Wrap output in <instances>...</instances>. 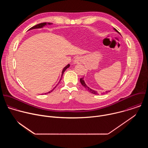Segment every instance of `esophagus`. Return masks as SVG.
Here are the masks:
<instances>
[{"instance_id": "1", "label": "esophagus", "mask_w": 148, "mask_h": 148, "mask_svg": "<svg viewBox=\"0 0 148 148\" xmlns=\"http://www.w3.org/2000/svg\"><path fill=\"white\" fill-rule=\"evenodd\" d=\"M82 61H83V59L82 57H78L74 59L73 62L75 64H81V63L82 62Z\"/></svg>"}]
</instances>
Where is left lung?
I'll return each mask as SVG.
<instances>
[{"label":"left lung","instance_id":"left-lung-1","mask_svg":"<svg viewBox=\"0 0 148 148\" xmlns=\"http://www.w3.org/2000/svg\"><path fill=\"white\" fill-rule=\"evenodd\" d=\"M114 30L116 32H117L118 33H119V34H121L120 33H119V32L116 29H115V28H114ZM84 77H83V78H80V82H81V84H82V86H84V88H85L87 90H88L90 92H91V93H92V94H98V92L97 91H95V90H92V89H91V88H90L87 84H86V82H85V81H84ZM110 91H105V92H103V93H102V94H105V93H107V92H110Z\"/></svg>","mask_w":148,"mask_h":148}]
</instances>
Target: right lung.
I'll return each mask as SVG.
<instances>
[{"label": "right lung", "instance_id": "1", "mask_svg": "<svg viewBox=\"0 0 148 148\" xmlns=\"http://www.w3.org/2000/svg\"><path fill=\"white\" fill-rule=\"evenodd\" d=\"M53 23H40V24H38V25H36V26H33V27H31L30 29H29V30H33V29H41V28H43V27H44L45 26H47V25H52ZM28 30V31H29ZM70 67V64H69L68 65H67L64 69H62V73H61V78L60 79V81H59V82H58V84H57V85L53 88V89H52L51 90H50V91H49V92H46V93H45V94H49V93H50V92H51L56 88V87L57 86V85L58 84L60 83V81L61 80V78H62V75H63V74H64V71L69 68Z\"/></svg>", "mask_w": 148, "mask_h": 148}]
</instances>
